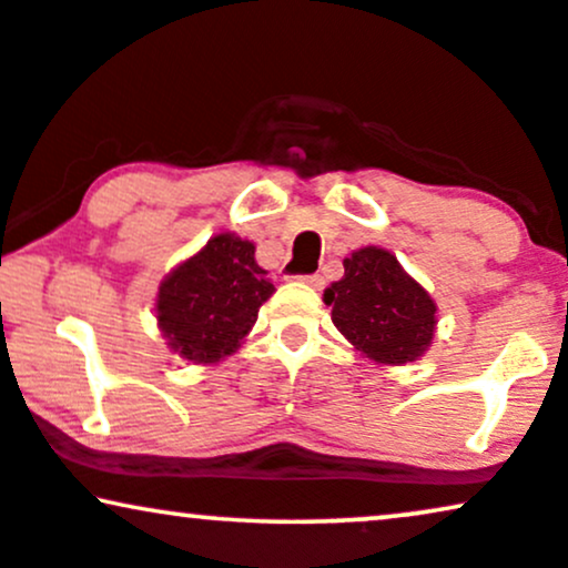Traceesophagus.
Segmentation results:
<instances>
[{"label": "esophagus", "instance_id": "obj_1", "mask_svg": "<svg viewBox=\"0 0 568 568\" xmlns=\"http://www.w3.org/2000/svg\"><path fill=\"white\" fill-rule=\"evenodd\" d=\"M298 280H301V283L312 285V288H322V285H325V277H322V275H301Z\"/></svg>", "mask_w": 568, "mask_h": 568}]
</instances>
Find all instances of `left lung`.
Masks as SVG:
<instances>
[{"label": "left lung", "mask_w": 568, "mask_h": 568, "mask_svg": "<svg viewBox=\"0 0 568 568\" xmlns=\"http://www.w3.org/2000/svg\"><path fill=\"white\" fill-rule=\"evenodd\" d=\"M343 277L325 291L335 327L372 362L400 367L429 348L437 306L390 251L364 246L343 260Z\"/></svg>", "instance_id": "1"}]
</instances>
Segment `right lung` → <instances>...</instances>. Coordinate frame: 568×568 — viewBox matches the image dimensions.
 <instances>
[{
	"instance_id": "right-lung-1",
	"label": "right lung",
	"mask_w": 568,
	"mask_h": 568,
	"mask_svg": "<svg viewBox=\"0 0 568 568\" xmlns=\"http://www.w3.org/2000/svg\"><path fill=\"white\" fill-rule=\"evenodd\" d=\"M254 243L217 233L160 283L156 322L168 346L193 364H217L241 346L275 293Z\"/></svg>"
}]
</instances>
